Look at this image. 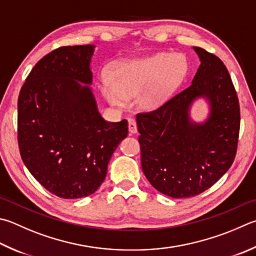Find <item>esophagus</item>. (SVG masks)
Instances as JSON below:
<instances>
[{
  "label": "esophagus",
  "mask_w": 256,
  "mask_h": 256,
  "mask_svg": "<svg viewBox=\"0 0 256 256\" xmlns=\"http://www.w3.org/2000/svg\"><path fill=\"white\" fill-rule=\"evenodd\" d=\"M128 131H130V133H132V134L138 132L136 120L134 118H128Z\"/></svg>",
  "instance_id": "obj_1"
}]
</instances>
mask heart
<instances>
[{
	"label": "heart",
	"instance_id": "1",
	"mask_svg": "<svg viewBox=\"0 0 256 256\" xmlns=\"http://www.w3.org/2000/svg\"><path fill=\"white\" fill-rule=\"evenodd\" d=\"M187 72L186 60L179 54H158L152 57L120 62L115 68L114 80L102 77V90L110 104L124 106L128 97L140 96V103L148 110L164 104L171 90Z\"/></svg>",
	"mask_w": 256,
	"mask_h": 256
}]
</instances>
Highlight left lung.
Here are the masks:
<instances>
[{"instance_id":"8db88e82","label":"left lung","mask_w":256,"mask_h":256,"mask_svg":"<svg viewBox=\"0 0 256 256\" xmlns=\"http://www.w3.org/2000/svg\"><path fill=\"white\" fill-rule=\"evenodd\" d=\"M200 66L192 85L153 112L136 115L143 174L158 192L172 198L202 194L230 168L238 150L240 104L222 60L194 47ZM205 98L210 115L202 124L190 108Z\"/></svg>"}]
</instances>
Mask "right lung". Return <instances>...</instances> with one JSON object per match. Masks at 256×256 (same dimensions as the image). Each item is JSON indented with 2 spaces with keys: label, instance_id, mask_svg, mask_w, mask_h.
<instances>
[{
  "label": "right lung",
  "instance_id": "add662e5",
  "mask_svg": "<svg viewBox=\"0 0 256 256\" xmlns=\"http://www.w3.org/2000/svg\"><path fill=\"white\" fill-rule=\"evenodd\" d=\"M94 48L51 51L32 68L18 100L23 164L48 192L64 199L94 194L115 148L128 136L126 120L108 122L97 108L90 87Z\"/></svg>",
  "mask_w": 256,
  "mask_h": 256
}]
</instances>
